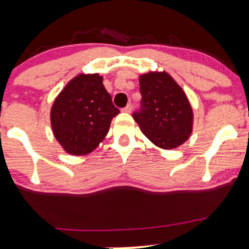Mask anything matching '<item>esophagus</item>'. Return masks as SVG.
<instances>
[{
	"instance_id": "esophagus-1",
	"label": "esophagus",
	"mask_w": 249,
	"mask_h": 249,
	"mask_svg": "<svg viewBox=\"0 0 249 249\" xmlns=\"http://www.w3.org/2000/svg\"><path fill=\"white\" fill-rule=\"evenodd\" d=\"M123 112H126V113H130L131 112V111H132V107H131V105L130 104H128V105H126V107H125L124 108H123Z\"/></svg>"
}]
</instances>
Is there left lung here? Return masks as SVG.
<instances>
[{
	"instance_id": "obj_1",
	"label": "left lung",
	"mask_w": 249,
	"mask_h": 249,
	"mask_svg": "<svg viewBox=\"0 0 249 249\" xmlns=\"http://www.w3.org/2000/svg\"><path fill=\"white\" fill-rule=\"evenodd\" d=\"M141 110L133 119L156 146L172 150L184 144L193 130V110L186 93L165 71L139 76Z\"/></svg>"
}]
</instances>
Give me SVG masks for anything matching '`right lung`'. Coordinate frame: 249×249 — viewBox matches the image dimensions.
Wrapping results in <instances>:
<instances>
[{
    "label": "right lung",
    "instance_id": "add662e5",
    "mask_svg": "<svg viewBox=\"0 0 249 249\" xmlns=\"http://www.w3.org/2000/svg\"><path fill=\"white\" fill-rule=\"evenodd\" d=\"M119 113L98 73L73 77L56 97L50 111L53 132L65 152L84 156L105 138Z\"/></svg>",
    "mask_w": 249,
    "mask_h": 249
}]
</instances>
